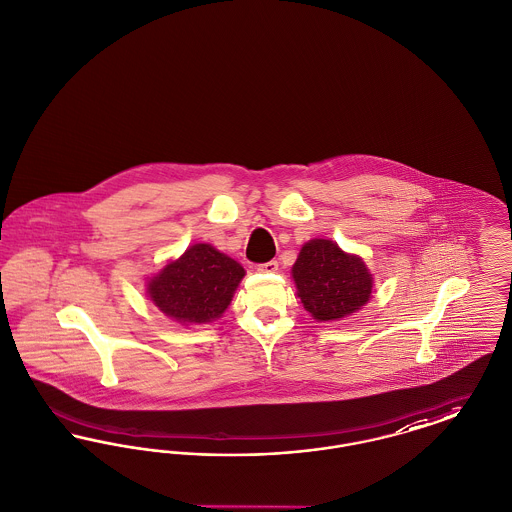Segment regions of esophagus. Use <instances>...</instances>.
<instances>
[{"label": "esophagus", "mask_w": 512, "mask_h": 512, "mask_svg": "<svg viewBox=\"0 0 512 512\" xmlns=\"http://www.w3.org/2000/svg\"><path fill=\"white\" fill-rule=\"evenodd\" d=\"M260 273H275L277 269H279V264H277V260H269L266 264H258L256 267Z\"/></svg>", "instance_id": "34e87169"}]
</instances>
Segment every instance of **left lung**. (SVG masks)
Wrapping results in <instances>:
<instances>
[{
    "instance_id": "8db88e82",
    "label": "left lung",
    "mask_w": 512,
    "mask_h": 512,
    "mask_svg": "<svg viewBox=\"0 0 512 512\" xmlns=\"http://www.w3.org/2000/svg\"><path fill=\"white\" fill-rule=\"evenodd\" d=\"M292 277L304 308L317 321H334L361 310L373 290V277L361 258L327 239L302 246Z\"/></svg>"
}]
</instances>
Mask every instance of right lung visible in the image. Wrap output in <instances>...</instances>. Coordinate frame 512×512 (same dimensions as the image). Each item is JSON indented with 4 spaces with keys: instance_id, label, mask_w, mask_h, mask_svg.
Returning a JSON list of instances; mask_svg holds the SVG:
<instances>
[{
    "instance_id": "right-lung-1",
    "label": "right lung",
    "mask_w": 512,
    "mask_h": 512,
    "mask_svg": "<svg viewBox=\"0 0 512 512\" xmlns=\"http://www.w3.org/2000/svg\"><path fill=\"white\" fill-rule=\"evenodd\" d=\"M245 269L214 246L193 245L149 283L158 310L179 323H210L231 304Z\"/></svg>"
}]
</instances>
